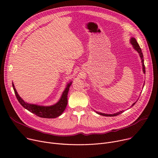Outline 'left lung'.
<instances>
[{"mask_svg":"<svg viewBox=\"0 0 158 158\" xmlns=\"http://www.w3.org/2000/svg\"><path fill=\"white\" fill-rule=\"evenodd\" d=\"M130 44L132 45V47H133V48L135 50V51L138 53L139 57H140V59H141V61H142V70H143V72L144 73H145V65H144V60H143V53L142 52V49H141L140 47L139 46L138 42L136 41V40L134 38V37H131V39H130V41H129ZM144 85H145V82L143 84V86H144ZM138 101V100L134 102L133 104H132L131 107H132L133 106L136 102ZM97 114H100V115H102V116H105V117H115V116H117L121 113H122L123 112H124V110H122V111H118L117 113H113V114H106V113H101V112H98V111H95Z\"/></svg>","mask_w":158,"mask_h":158,"instance_id":"left-lung-1","label":"left lung"}]
</instances>
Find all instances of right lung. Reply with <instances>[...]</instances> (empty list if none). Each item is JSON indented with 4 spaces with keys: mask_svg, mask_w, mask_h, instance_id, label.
<instances>
[{
    "mask_svg": "<svg viewBox=\"0 0 158 158\" xmlns=\"http://www.w3.org/2000/svg\"><path fill=\"white\" fill-rule=\"evenodd\" d=\"M72 82L73 81H70L66 84V88L63 92L59 101H58L56 104L51 106H41L35 104H30L27 102H25L19 95L17 91H16L15 87L13 82H12V85L15 95L16 98H17V100L25 109L35 114L38 117L41 118H54L62 114V113L64 112L66 108V106H67L68 92Z\"/></svg>",
    "mask_w": 158,
    "mask_h": 158,
    "instance_id": "add662e5",
    "label": "right lung"
}]
</instances>
